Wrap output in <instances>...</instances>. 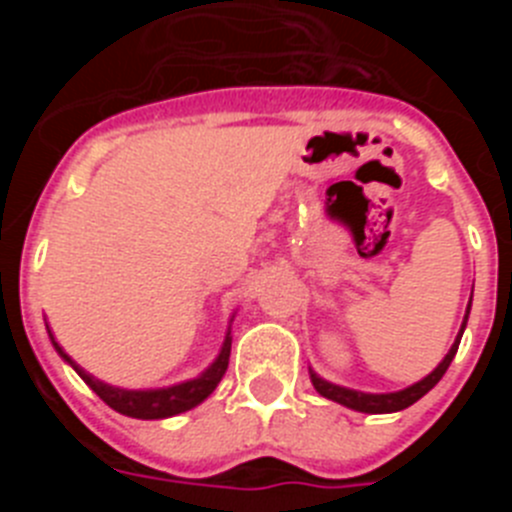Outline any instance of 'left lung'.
Listing matches in <instances>:
<instances>
[{
	"label": "left lung",
	"mask_w": 512,
	"mask_h": 512,
	"mask_svg": "<svg viewBox=\"0 0 512 512\" xmlns=\"http://www.w3.org/2000/svg\"><path fill=\"white\" fill-rule=\"evenodd\" d=\"M469 307H472V302H469ZM469 307H467V315H464V323H461L459 336H456L454 346L449 348V354L443 356L441 364H438L436 369H433V372L428 374V377H423V379H420V382L410 384V387H405V390L387 392V395H369V392L348 390V387H338V384L325 382V379H320L318 374H315L310 369L312 387H315V390H318L323 397H328V400L341 402V405H346V408H351V410H359V413H397V410L410 408L413 402H418L420 397L425 395V392H431L433 387H436V384L441 382V377H443V374H446L449 364H451V361H454L456 348H459V341H461V333H464V328H467Z\"/></svg>",
	"instance_id": "1"
}]
</instances>
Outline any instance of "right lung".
Wrapping results in <instances>:
<instances>
[{"mask_svg":"<svg viewBox=\"0 0 512 512\" xmlns=\"http://www.w3.org/2000/svg\"><path fill=\"white\" fill-rule=\"evenodd\" d=\"M45 328H48V323H45ZM48 336H51V343H53V348L58 351V356H61L66 364L74 366V372L79 374V377L84 379V382H87L94 392H97L99 400L107 402V405H110L112 410H117V413L128 415V418H140V420L171 418V415H179V413H184V410L197 408L202 400H207V397L215 392L217 384H220V379H223L225 369H228L230 341H233V338H230V330H228V333H225L223 348H220V354H217V359L207 366L200 377L189 379V382L174 384V387H161V390H120V387H112V384L99 382V379H94L92 374L84 372V369H81V366L76 364V361L71 359V356L66 354L61 346H58V341L53 338L51 328H48Z\"/></svg>","mask_w":512,"mask_h":512,"instance_id":"1","label":"right lung"}]
</instances>
